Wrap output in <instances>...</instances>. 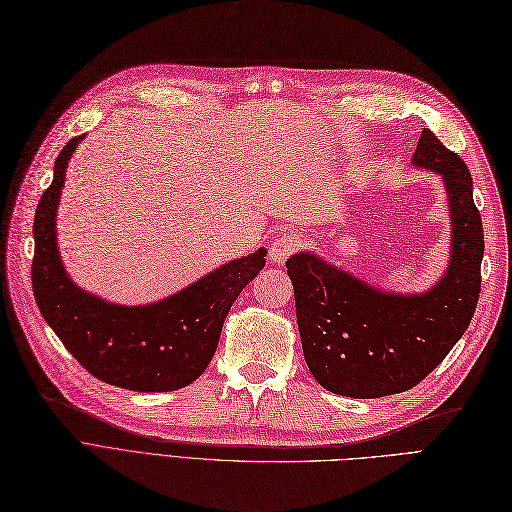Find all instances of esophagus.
I'll use <instances>...</instances> for the list:
<instances>
[{"label":"esophagus","mask_w":512,"mask_h":512,"mask_svg":"<svg viewBox=\"0 0 512 512\" xmlns=\"http://www.w3.org/2000/svg\"><path fill=\"white\" fill-rule=\"evenodd\" d=\"M297 247H299V239L295 237V234L280 232L278 237L271 241L269 258L275 262V265H284V262L297 252Z\"/></svg>","instance_id":"obj_1"}]
</instances>
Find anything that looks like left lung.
Instances as JSON below:
<instances>
[{"instance_id": "1", "label": "left lung", "mask_w": 512, "mask_h": 512, "mask_svg": "<svg viewBox=\"0 0 512 512\" xmlns=\"http://www.w3.org/2000/svg\"><path fill=\"white\" fill-rule=\"evenodd\" d=\"M413 163L444 176L452 211V258L435 288L416 297L385 295L312 254L286 260L303 357L334 394L379 398L411 390L444 362L476 312L485 232L472 174L428 129Z\"/></svg>"}]
</instances>
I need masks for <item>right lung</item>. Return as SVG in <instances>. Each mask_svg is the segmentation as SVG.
I'll return each mask as SVG.
<instances>
[{
    "instance_id": "obj_1",
    "label": "right lung",
    "mask_w": 512,
    "mask_h": 512,
    "mask_svg": "<svg viewBox=\"0 0 512 512\" xmlns=\"http://www.w3.org/2000/svg\"><path fill=\"white\" fill-rule=\"evenodd\" d=\"M79 140L66 142L55 159L34 215L32 286L40 314L96 379L133 392L181 390L209 366L226 314L265 267L267 250L232 260L153 306L124 308L84 293L68 280L55 243V209Z\"/></svg>"
}]
</instances>
